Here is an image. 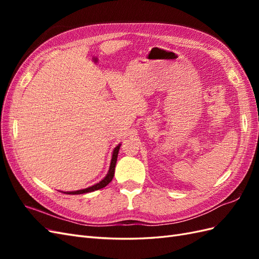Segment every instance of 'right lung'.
Returning a JSON list of instances; mask_svg holds the SVG:
<instances>
[{
  "label": "right lung",
  "instance_id": "add662e5",
  "mask_svg": "<svg viewBox=\"0 0 259 259\" xmlns=\"http://www.w3.org/2000/svg\"><path fill=\"white\" fill-rule=\"evenodd\" d=\"M119 149H120V145L116 146L113 150V154H112V160H111V164H110V168H109V171L107 176L101 180L100 183L94 185L90 188H86V189L83 190H77V191H71V192H64L67 194H81V193H86V192H92V191H95L98 189H101V188L106 187L109 183L111 182L113 176H114V168H115V164H116V159H117V153H119Z\"/></svg>",
  "mask_w": 259,
  "mask_h": 259
}]
</instances>
